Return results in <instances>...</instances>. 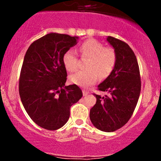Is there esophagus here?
Returning a JSON list of instances; mask_svg holds the SVG:
<instances>
[{
    "label": "esophagus",
    "mask_w": 161,
    "mask_h": 161,
    "mask_svg": "<svg viewBox=\"0 0 161 161\" xmlns=\"http://www.w3.org/2000/svg\"><path fill=\"white\" fill-rule=\"evenodd\" d=\"M82 92H83V96H86V95H88V92L86 91V90H83Z\"/></svg>",
    "instance_id": "1"
}]
</instances>
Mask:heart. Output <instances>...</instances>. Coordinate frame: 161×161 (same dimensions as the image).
<instances>
[{"mask_svg": "<svg viewBox=\"0 0 161 161\" xmlns=\"http://www.w3.org/2000/svg\"><path fill=\"white\" fill-rule=\"evenodd\" d=\"M82 57L88 58L86 69L70 75V82L82 87L92 86L101 79L108 77L114 70L116 63V54L114 49L105 47L102 43L95 39H88L79 47ZM64 67L68 72L73 73L79 66L78 58L74 50L65 51L62 57Z\"/></svg>", "mask_w": 161, "mask_h": 161, "instance_id": "1", "label": "heart"}]
</instances>
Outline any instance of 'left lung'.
<instances>
[{"instance_id": "8db88e82", "label": "left lung", "mask_w": 161, "mask_h": 161, "mask_svg": "<svg viewBox=\"0 0 161 161\" xmlns=\"http://www.w3.org/2000/svg\"><path fill=\"white\" fill-rule=\"evenodd\" d=\"M107 41L116 54V66L110 75L97 86L110 95L97 98L90 110L92 124L103 132H114L129 120L137 105L141 92V77L136 55L123 41L108 36Z\"/></svg>"}]
</instances>
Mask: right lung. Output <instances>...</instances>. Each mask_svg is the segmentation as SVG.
Wrapping results in <instances>:
<instances>
[{"mask_svg": "<svg viewBox=\"0 0 161 161\" xmlns=\"http://www.w3.org/2000/svg\"><path fill=\"white\" fill-rule=\"evenodd\" d=\"M78 37L49 33L31 44L22 66L19 92L25 111L42 128L56 130L68 121L70 107L82 97L76 85L66 86L65 51L77 44Z\"/></svg>", "mask_w": 161, "mask_h": 161, "instance_id": "obj_1", "label": "right lung"}]
</instances>
